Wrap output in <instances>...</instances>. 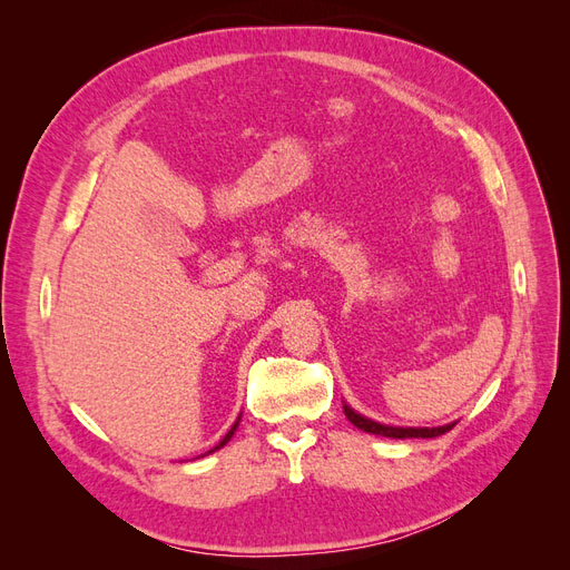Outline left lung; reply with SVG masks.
Here are the masks:
<instances>
[{"label":"left lung","mask_w":570,"mask_h":570,"mask_svg":"<svg viewBox=\"0 0 570 570\" xmlns=\"http://www.w3.org/2000/svg\"><path fill=\"white\" fill-rule=\"evenodd\" d=\"M344 416H347L358 430H364V433L371 435H383V438H392V440H406V438H438L450 433L454 428V423L450 425H440V428H394V425H383V423H375L366 416H361L354 409H350L344 404Z\"/></svg>","instance_id":"1"}]
</instances>
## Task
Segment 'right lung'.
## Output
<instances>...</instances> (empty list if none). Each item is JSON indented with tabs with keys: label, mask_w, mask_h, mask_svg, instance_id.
<instances>
[{
	"label": "right lung",
	"mask_w": 570,
	"mask_h": 570,
	"mask_svg": "<svg viewBox=\"0 0 570 570\" xmlns=\"http://www.w3.org/2000/svg\"><path fill=\"white\" fill-rule=\"evenodd\" d=\"M237 425H239V419H237V421H235V425H233V428H230V430H228V435H226V438H223V440H220V442H218V444H216V446H214V450H209V452H206V454H212V452H216V450H220V446H223V444H228V442H230V438H233V435H235V430H237Z\"/></svg>",
	"instance_id": "right-lung-1"
}]
</instances>
